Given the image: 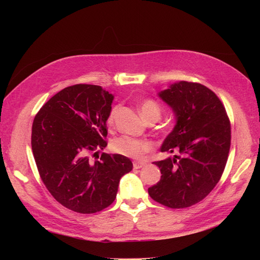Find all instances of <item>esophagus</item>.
<instances>
[{
  "label": "esophagus",
  "instance_id": "esophagus-1",
  "mask_svg": "<svg viewBox=\"0 0 260 260\" xmlns=\"http://www.w3.org/2000/svg\"><path fill=\"white\" fill-rule=\"evenodd\" d=\"M145 165L146 164L143 162V161H135V162H133V168H135V169H140V168L144 167Z\"/></svg>",
  "mask_w": 260,
  "mask_h": 260
}]
</instances>
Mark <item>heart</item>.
<instances>
[{"label": "heart", "mask_w": 260, "mask_h": 260, "mask_svg": "<svg viewBox=\"0 0 260 260\" xmlns=\"http://www.w3.org/2000/svg\"><path fill=\"white\" fill-rule=\"evenodd\" d=\"M140 109L141 113H142V115L147 120L151 119V118H158L159 119L161 114L160 106L153 100H145L143 103L141 104ZM117 111L118 106H114L111 111H109L106 118V123L108 125H112L114 123ZM153 148L154 144L151 141L137 139L128 136L117 138L112 142L113 152L135 159H142L145 154L153 151Z\"/></svg>", "instance_id": "obj_1"}]
</instances>
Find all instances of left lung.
I'll return each instance as SVG.
<instances>
[{"label": "left lung", "mask_w": 260, "mask_h": 260, "mask_svg": "<svg viewBox=\"0 0 260 260\" xmlns=\"http://www.w3.org/2000/svg\"><path fill=\"white\" fill-rule=\"evenodd\" d=\"M159 96L177 118L160 151L178 155L153 162L161 177L148 194L164 206L186 208L205 199L223 174L231 145L230 119L215 92L201 83L180 81Z\"/></svg>", "instance_id": "1"}]
</instances>
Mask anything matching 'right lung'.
<instances>
[{
    "instance_id": "1",
    "label": "right lung",
    "mask_w": 260,
    "mask_h": 260,
    "mask_svg": "<svg viewBox=\"0 0 260 260\" xmlns=\"http://www.w3.org/2000/svg\"><path fill=\"white\" fill-rule=\"evenodd\" d=\"M112 102L100 85L75 84L52 96L34 119L31 147L39 175L55 200L79 214L111 205L120 178L133 167L119 154L91 158L107 145Z\"/></svg>"
}]
</instances>
